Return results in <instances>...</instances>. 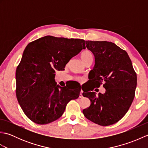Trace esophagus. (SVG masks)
Listing matches in <instances>:
<instances>
[{
  "label": "esophagus",
  "instance_id": "esophagus-1",
  "mask_svg": "<svg viewBox=\"0 0 148 148\" xmlns=\"http://www.w3.org/2000/svg\"><path fill=\"white\" fill-rule=\"evenodd\" d=\"M83 92V90H81V92H80V94H79V98H83V94H82Z\"/></svg>",
  "mask_w": 148,
  "mask_h": 148
}]
</instances>
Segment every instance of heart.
<instances>
[{
  "label": "heart",
  "mask_w": 148,
  "mask_h": 148,
  "mask_svg": "<svg viewBox=\"0 0 148 148\" xmlns=\"http://www.w3.org/2000/svg\"><path fill=\"white\" fill-rule=\"evenodd\" d=\"M89 58H92V53H91V51H89V50H88V49L84 50V51L81 53V60L83 61V62H84L86 60L89 59ZM77 79L79 81H80V82H81V81H83V78L78 77H77Z\"/></svg>",
  "instance_id": "b5f03b06"
}]
</instances>
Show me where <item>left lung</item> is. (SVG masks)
I'll list each match as a JSON object with an SVG mask.
<instances>
[{
	"label": "left lung",
	"instance_id": "obj_1",
	"mask_svg": "<svg viewBox=\"0 0 148 148\" xmlns=\"http://www.w3.org/2000/svg\"><path fill=\"white\" fill-rule=\"evenodd\" d=\"M86 45L95 56L90 81L94 88L103 83L106 92L96 95L94 92L83 91V97L91 102L89 108L83 109V114L101 126L114 124L123 117L133 102L137 74L127 53L114 43L86 40Z\"/></svg>",
	"mask_w": 148,
	"mask_h": 148
}]
</instances>
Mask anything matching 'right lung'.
Returning a JSON list of instances; mask_svg holds the SVG:
<instances>
[{"label": "right lung", "instance_id": "right-lung-1", "mask_svg": "<svg viewBox=\"0 0 148 148\" xmlns=\"http://www.w3.org/2000/svg\"><path fill=\"white\" fill-rule=\"evenodd\" d=\"M83 39L47 36L30 42L25 49L16 71V95L28 118L45 125L60 118L67 103L77 99L81 89L61 87L55 82V71L82 49Z\"/></svg>", "mask_w": 148, "mask_h": 148}]
</instances>
